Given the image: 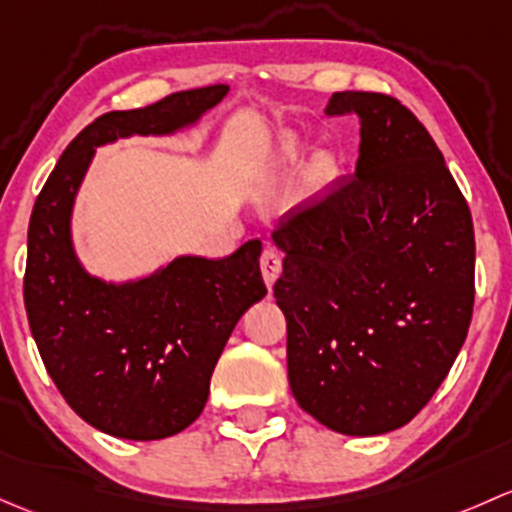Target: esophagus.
<instances>
[{
  "mask_svg": "<svg viewBox=\"0 0 512 512\" xmlns=\"http://www.w3.org/2000/svg\"><path fill=\"white\" fill-rule=\"evenodd\" d=\"M261 273H263V281H266L268 288H273V283L278 281L281 276V256L276 251L266 249L261 256Z\"/></svg>",
  "mask_w": 512,
  "mask_h": 512,
  "instance_id": "1",
  "label": "esophagus"
}]
</instances>
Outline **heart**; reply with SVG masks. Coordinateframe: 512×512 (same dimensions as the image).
<instances>
[{
    "mask_svg": "<svg viewBox=\"0 0 512 512\" xmlns=\"http://www.w3.org/2000/svg\"><path fill=\"white\" fill-rule=\"evenodd\" d=\"M305 152V140L300 138L293 130H283L276 138L271 140V145L266 147V165L268 167H288L298 160ZM337 175H340V162H337V155L330 150L315 152L313 160H310L308 170H305L303 187L305 192L318 194L325 192L330 184L335 182Z\"/></svg>",
    "mask_w": 512,
    "mask_h": 512,
    "instance_id": "obj_1",
    "label": "heart"
}]
</instances>
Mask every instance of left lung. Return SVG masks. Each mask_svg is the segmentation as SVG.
<instances>
[{
	"instance_id": "8db88e82",
	"label": "left lung",
	"mask_w": 512,
	"mask_h": 512,
	"mask_svg": "<svg viewBox=\"0 0 512 512\" xmlns=\"http://www.w3.org/2000/svg\"><path fill=\"white\" fill-rule=\"evenodd\" d=\"M328 115L360 118L355 177L271 234L300 409L345 436L409 424L466 342L476 241L461 189L412 110L342 91Z\"/></svg>"
}]
</instances>
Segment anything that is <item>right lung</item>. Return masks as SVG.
Wrapping results in <instances>:
<instances>
[{"label": "right lung", "mask_w": 512, "mask_h": 512, "mask_svg": "<svg viewBox=\"0 0 512 512\" xmlns=\"http://www.w3.org/2000/svg\"><path fill=\"white\" fill-rule=\"evenodd\" d=\"M226 93V86L197 88L100 115L63 150L31 212L24 276L31 335L68 407L115 439H167L202 414L231 330L266 295L261 241L217 261L177 256L138 278L105 281L73 244L76 197L96 147L182 133Z\"/></svg>", "instance_id": "add662e5"}]
</instances>
